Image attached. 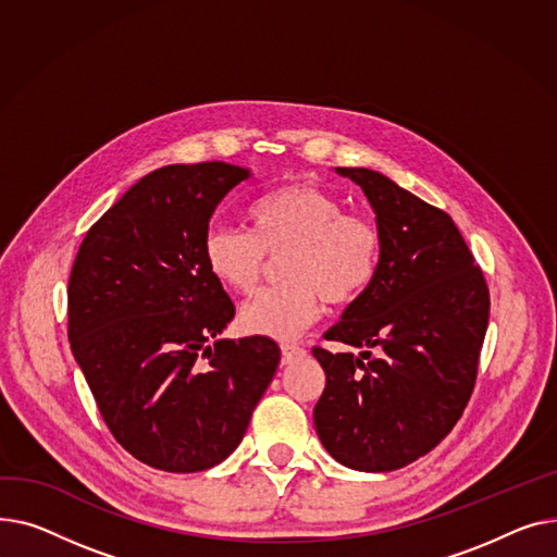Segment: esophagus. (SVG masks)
Masks as SVG:
<instances>
[{
    "label": "esophagus",
    "mask_w": 557,
    "mask_h": 557,
    "mask_svg": "<svg viewBox=\"0 0 557 557\" xmlns=\"http://www.w3.org/2000/svg\"><path fill=\"white\" fill-rule=\"evenodd\" d=\"M281 352H283V359H281L283 364H292V362H297V359L306 357V348H301L297 344H281Z\"/></svg>",
    "instance_id": "obj_1"
}]
</instances>
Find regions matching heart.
<instances>
[{"mask_svg":"<svg viewBox=\"0 0 557 557\" xmlns=\"http://www.w3.org/2000/svg\"><path fill=\"white\" fill-rule=\"evenodd\" d=\"M251 234L211 224L202 236L207 272L228 292L251 294L263 278L268 256H281V285L268 287L243 308V331L292 339L319 317L323 299L355 301L375 278L382 236L375 222L348 213L342 198L314 184L274 188L249 209Z\"/></svg>","mask_w":557,"mask_h":557,"instance_id":"obj_1","label":"heart"}]
</instances>
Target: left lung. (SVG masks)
<instances>
[{
  "instance_id": "obj_1",
  "label": "left lung",
  "mask_w": 557,
  "mask_h": 557,
  "mask_svg": "<svg viewBox=\"0 0 557 557\" xmlns=\"http://www.w3.org/2000/svg\"><path fill=\"white\" fill-rule=\"evenodd\" d=\"M362 186L382 236L373 283L323 337L359 352L312 355L325 373L319 441L362 472L405 468L461 418L476 382L490 292L454 220L369 169H337Z\"/></svg>"
}]
</instances>
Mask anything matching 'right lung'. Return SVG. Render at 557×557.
<instances>
[{
    "label": "right lung",
    "mask_w": 557,
    "mask_h": 557,
    "mask_svg": "<svg viewBox=\"0 0 557 557\" xmlns=\"http://www.w3.org/2000/svg\"><path fill=\"white\" fill-rule=\"evenodd\" d=\"M247 177L224 161L152 171L74 260L72 352L116 443L157 470L222 463L281 362L270 337L218 339L236 308L202 260L213 211Z\"/></svg>",
    "instance_id": "obj_1"
}]
</instances>
